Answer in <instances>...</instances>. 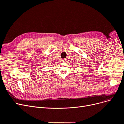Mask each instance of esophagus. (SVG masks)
<instances>
[{
	"label": "esophagus",
	"instance_id": "34e87169",
	"mask_svg": "<svg viewBox=\"0 0 124 124\" xmlns=\"http://www.w3.org/2000/svg\"><path fill=\"white\" fill-rule=\"evenodd\" d=\"M66 61V60L65 59H63L62 60V62H65Z\"/></svg>",
	"mask_w": 124,
	"mask_h": 124
}]
</instances>
